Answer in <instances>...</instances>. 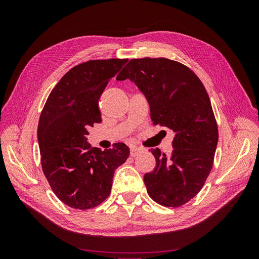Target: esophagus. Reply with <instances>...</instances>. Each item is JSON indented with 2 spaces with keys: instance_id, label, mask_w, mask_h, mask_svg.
Segmentation results:
<instances>
[{
  "instance_id": "esophagus-1",
  "label": "esophagus",
  "mask_w": 259,
  "mask_h": 259,
  "mask_svg": "<svg viewBox=\"0 0 259 259\" xmlns=\"http://www.w3.org/2000/svg\"><path fill=\"white\" fill-rule=\"evenodd\" d=\"M140 149H142V148H139L137 146H132L131 147V155L132 156H135L138 153V151L140 150Z\"/></svg>"
}]
</instances>
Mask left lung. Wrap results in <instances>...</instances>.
<instances>
[{"mask_svg": "<svg viewBox=\"0 0 259 259\" xmlns=\"http://www.w3.org/2000/svg\"><path fill=\"white\" fill-rule=\"evenodd\" d=\"M126 79L145 94L153 124L174 133L169 155L149 150L156 164L144 176L147 192L163 206H182L200 192L213 167L218 127L208 94L191 69L167 58L130 60L116 76Z\"/></svg>", "mask_w": 259, "mask_h": 259, "instance_id": "left-lung-1", "label": "left lung"}]
</instances>
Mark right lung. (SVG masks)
I'll return each instance as SVG.
<instances>
[{"instance_id":"obj_1","label":"right lung","mask_w":259,"mask_h":259,"mask_svg":"<svg viewBox=\"0 0 259 259\" xmlns=\"http://www.w3.org/2000/svg\"><path fill=\"white\" fill-rule=\"evenodd\" d=\"M127 59L82 62L61 77L40 115L37 139L43 173L56 197L75 209H90L111 192L114 170L126 161L122 143L103 151L86 140L88 130L101 122L99 98Z\"/></svg>"}]
</instances>
